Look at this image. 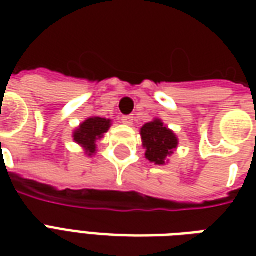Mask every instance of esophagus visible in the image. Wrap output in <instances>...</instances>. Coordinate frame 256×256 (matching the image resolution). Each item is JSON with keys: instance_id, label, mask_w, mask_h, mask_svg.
I'll return each mask as SVG.
<instances>
[{"instance_id": "1", "label": "esophagus", "mask_w": 256, "mask_h": 256, "mask_svg": "<svg viewBox=\"0 0 256 256\" xmlns=\"http://www.w3.org/2000/svg\"><path fill=\"white\" fill-rule=\"evenodd\" d=\"M133 116H122L120 118V122L123 123V124H128V126H132L133 124Z\"/></svg>"}]
</instances>
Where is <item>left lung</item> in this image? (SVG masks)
Returning a JSON list of instances; mask_svg holds the SVG:
<instances>
[{"mask_svg":"<svg viewBox=\"0 0 256 256\" xmlns=\"http://www.w3.org/2000/svg\"><path fill=\"white\" fill-rule=\"evenodd\" d=\"M140 134L145 150V158L158 166H164L168 163V158L178 148L177 134L158 118L145 123Z\"/></svg>","mask_w":256,"mask_h":256,"instance_id":"8db88e82","label":"left lung"}]
</instances>
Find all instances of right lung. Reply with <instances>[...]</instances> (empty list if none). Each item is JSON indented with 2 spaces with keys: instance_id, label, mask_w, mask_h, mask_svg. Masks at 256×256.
I'll list each match as a JSON object with an SVG mask.
<instances>
[{
  "instance_id": "right-lung-1",
  "label": "right lung",
  "mask_w": 256,
  "mask_h": 256,
  "mask_svg": "<svg viewBox=\"0 0 256 256\" xmlns=\"http://www.w3.org/2000/svg\"><path fill=\"white\" fill-rule=\"evenodd\" d=\"M111 126V119L90 116L74 130L72 138L76 144L84 148L86 155L93 156L97 152V142L104 137V134L110 130Z\"/></svg>"
}]
</instances>
